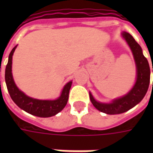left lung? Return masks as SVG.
Instances as JSON below:
<instances>
[{
	"label": "left lung",
	"instance_id": "1",
	"mask_svg": "<svg viewBox=\"0 0 153 153\" xmlns=\"http://www.w3.org/2000/svg\"><path fill=\"white\" fill-rule=\"evenodd\" d=\"M121 34L127 42L134 55L137 68V79L134 86L126 95L113 100L111 103L98 102L89 93L90 100L93 106L98 111L108 115L121 114L138 104L146 95L150 83V67L147 58L143 54L141 47L128 33L123 32Z\"/></svg>",
	"mask_w": 153,
	"mask_h": 153
}]
</instances>
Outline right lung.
<instances>
[{
  "mask_svg": "<svg viewBox=\"0 0 153 153\" xmlns=\"http://www.w3.org/2000/svg\"><path fill=\"white\" fill-rule=\"evenodd\" d=\"M16 47L17 46H15L10 53L5 73V83L11 99L19 108L35 116L51 117L56 115L66 106L72 81L65 85L60 96L56 100H38L25 95L15 85L12 76V56Z\"/></svg>",
  "mask_w": 153,
  "mask_h": 153,
  "instance_id": "1",
  "label": "right lung"
}]
</instances>
